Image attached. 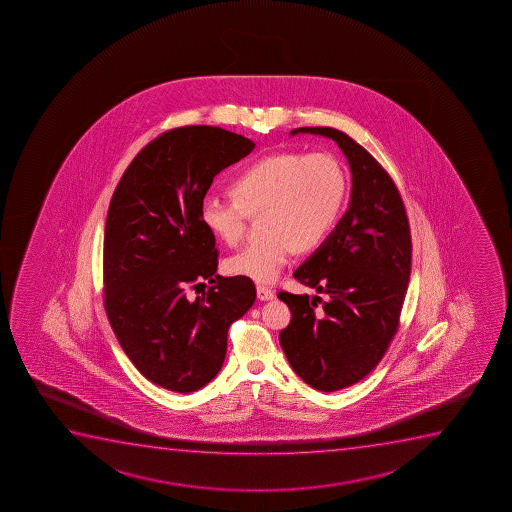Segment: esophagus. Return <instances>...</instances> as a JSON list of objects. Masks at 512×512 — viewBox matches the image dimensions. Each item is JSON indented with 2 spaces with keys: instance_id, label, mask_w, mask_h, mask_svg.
I'll return each instance as SVG.
<instances>
[{
  "instance_id": "obj_1",
  "label": "esophagus",
  "mask_w": 512,
  "mask_h": 512,
  "mask_svg": "<svg viewBox=\"0 0 512 512\" xmlns=\"http://www.w3.org/2000/svg\"><path fill=\"white\" fill-rule=\"evenodd\" d=\"M257 296H259V300L262 301L272 300V298H274V291H272L271 288H267V286L259 284V286H257Z\"/></svg>"
}]
</instances>
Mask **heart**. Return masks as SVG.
<instances>
[{"label": "heart", "instance_id": "heart-1", "mask_svg": "<svg viewBox=\"0 0 512 512\" xmlns=\"http://www.w3.org/2000/svg\"><path fill=\"white\" fill-rule=\"evenodd\" d=\"M346 173L327 152H276L240 169L229 183L233 199L209 195L200 205L205 229L229 247L260 216L265 235L226 260L233 276L271 283L295 250L308 252L325 240L346 199Z\"/></svg>", "mask_w": 512, "mask_h": 512}]
</instances>
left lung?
<instances>
[{"mask_svg":"<svg viewBox=\"0 0 512 512\" xmlns=\"http://www.w3.org/2000/svg\"><path fill=\"white\" fill-rule=\"evenodd\" d=\"M334 140L353 175L351 204L312 257L293 272L319 295L279 291L291 322L279 334L289 365L322 392L341 391L379 365L399 329L411 272L401 193L379 161L344 132L301 127Z\"/></svg>","mask_w":512,"mask_h":512,"instance_id":"8db88e82","label":"left lung"}]
</instances>
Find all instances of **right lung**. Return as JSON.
<instances>
[{
	"label": "right lung",
	"instance_id": "obj_1",
	"mask_svg": "<svg viewBox=\"0 0 512 512\" xmlns=\"http://www.w3.org/2000/svg\"><path fill=\"white\" fill-rule=\"evenodd\" d=\"M252 140L193 125L161 133L133 157L104 229V308L145 379L193 392L221 370L229 325L255 301L250 277L216 274V238L200 221L214 176L253 151ZM204 280L212 286L199 293Z\"/></svg>",
	"mask_w": 512,
	"mask_h": 512
}]
</instances>
